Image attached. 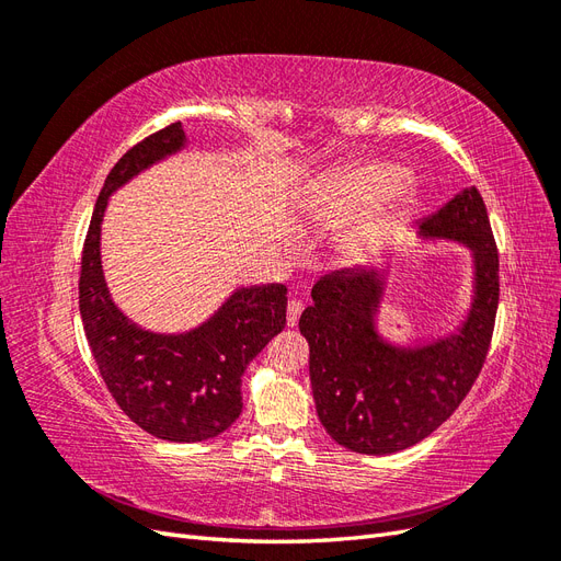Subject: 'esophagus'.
Listing matches in <instances>:
<instances>
[{
	"label": "esophagus",
	"instance_id": "obj_1",
	"mask_svg": "<svg viewBox=\"0 0 561 561\" xmlns=\"http://www.w3.org/2000/svg\"><path fill=\"white\" fill-rule=\"evenodd\" d=\"M301 311H304V304H301L299 299H290V301H287V325L295 328L297 322H299Z\"/></svg>",
	"mask_w": 561,
	"mask_h": 561
}]
</instances>
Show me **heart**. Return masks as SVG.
<instances>
[{
	"label": "heart",
	"mask_w": 561,
	"mask_h": 561,
	"mask_svg": "<svg viewBox=\"0 0 561 561\" xmlns=\"http://www.w3.org/2000/svg\"><path fill=\"white\" fill-rule=\"evenodd\" d=\"M407 173L402 165H396L390 161H369L358 168H353L344 175V180L339 182V203L346 213H360L371 206H377L383 198L390 194H396L397 190L404 184ZM402 192V190H401ZM400 194V193H398ZM388 227V217H377L371 219L367 231H365V241H375L386 231Z\"/></svg>",
	"instance_id": "heart-1"
}]
</instances>
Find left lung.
Instances as JSON below:
<instances>
[{
  "label": "left lung",
  "instance_id": "obj_1",
  "mask_svg": "<svg viewBox=\"0 0 561 561\" xmlns=\"http://www.w3.org/2000/svg\"><path fill=\"white\" fill-rule=\"evenodd\" d=\"M416 236L470 252V307L454 332L416 344L386 336V276L375 264L320 278L299 318L318 419L334 443L358 454H396L443 426L478 379L494 332L499 252L480 192L466 186L423 217Z\"/></svg>",
  "mask_w": 561,
  "mask_h": 561
}]
</instances>
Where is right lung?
I'll return each instance as SVG.
<instances>
[{
  "instance_id": "1",
  "label": "right lung",
  "mask_w": 561,
  "mask_h": 561,
  "mask_svg": "<svg viewBox=\"0 0 561 561\" xmlns=\"http://www.w3.org/2000/svg\"><path fill=\"white\" fill-rule=\"evenodd\" d=\"M190 145L171 124L128 149L98 196L83 245L79 311L112 398L142 431L165 443H203L225 433L243 410L241 377L285 328L283 283L241 285L198 325L159 332L114 301L103 266V222L112 194Z\"/></svg>"
}]
</instances>
